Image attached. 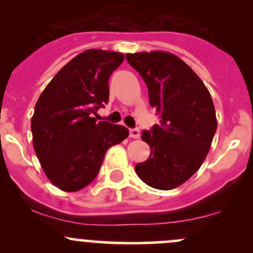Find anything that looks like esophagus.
<instances>
[{"mask_svg":"<svg viewBox=\"0 0 253 253\" xmlns=\"http://www.w3.org/2000/svg\"><path fill=\"white\" fill-rule=\"evenodd\" d=\"M129 136L132 137V138H139L141 137V132H139L138 128H132L129 129Z\"/></svg>","mask_w":253,"mask_h":253,"instance_id":"34e87169","label":"esophagus"}]
</instances>
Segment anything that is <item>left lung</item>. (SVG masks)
Returning a JSON list of instances; mask_svg holds the SVG:
<instances>
[{
    "instance_id": "obj_1",
    "label": "left lung",
    "mask_w": 253,
    "mask_h": 253,
    "mask_svg": "<svg viewBox=\"0 0 253 253\" xmlns=\"http://www.w3.org/2000/svg\"><path fill=\"white\" fill-rule=\"evenodd\" d=\"M148 86L149 104L160 124L143 131L150 155L136 165L139 178L158 190H172L205 162L216 131L211 93L192 68L167 51L126 53Z\"/></svg>"
}]
</instances>
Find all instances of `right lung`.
<instances>
[{"mask_svg": "<svg viewBox=\"0 0 253 253\" xmlns=\"http://www.w3.org/2000/svg\"><path fill=\"white\" fill-rule=\"evenodd\" d=\"M124 53L85 50L63 66L39 96L32 117L33 145L51 183L66 192L88 186L111 145L128 137L121 125L96 121L109 101V78Z\"/></svg>", "mask_w": 253, "mask_h": 253, "instance_id": "right-lung-1", "label": "right lung"}]
</instances>
